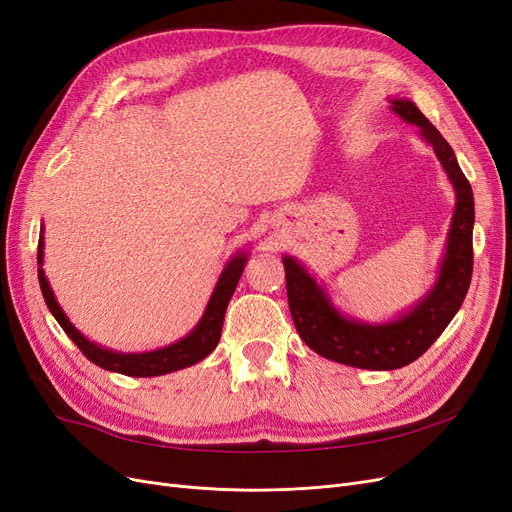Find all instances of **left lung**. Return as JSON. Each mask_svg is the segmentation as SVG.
<instances>
[{
	"mask_svg": "<svg viewBox=\"0 0 512 512\" xmlns=\"http://www.w3.org/2000/svg\"><path fill=\"white\" fill-rule=\"evenodd\" d=\"M391 108L401 119L418 126L423 141L431 145L455 188L457 203L436 284L404 316L369 324L344 316L303 265L292 256L282 258L290 314L303 342L329 361L376 371L410 365L436 342L466 299L474 265V194L457 164L455 151L412 100L395 98Z\"/></svg>",
	"mask_w": 512,
	"mask_h": 512,
	"instance_id": "1",
	"label": "left lung"
}]
</instances>
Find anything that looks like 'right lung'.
<instances>
[{
    "mask_svg": "<svg viewBox=\"0 0 512 512\" xmlns=\"http://www.w3.org/2000/svg\"><path fill=\"white\" fill-rule=\"evenodd\" d=\"M42 260H44V237L40 235V239H38V282H40L42 297L46 301V307L51 309V314L59 322V327L66 331V335L76 346H79V350L87 356V359L102 369L117 371V374H123V376L151 378V376H162V374H170V371L190 367L198 361H203L205 356H209L215 350V346H218V342H220V335H222L226 307H228V303L232 299V292H235V288L239 284V277L245 269L247 254L239 252L226 262L220 280H218V284H215V290L207 303L203 318H200V322L188 335L179 339V342L170 344L166 348H160V350L130 352V354L102 348L94 342H89V339L79 329H74V324L68 320L64 309L59 307L49 280H46L44 269H42Z\"/></svg>",
    "mask_w": 512,
    "mask_h": 512,
    "instance_id": "add662e5",
    "label": "right lung"
}]
</instances>
